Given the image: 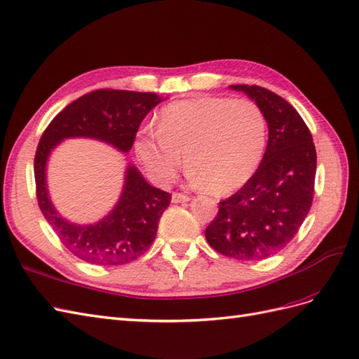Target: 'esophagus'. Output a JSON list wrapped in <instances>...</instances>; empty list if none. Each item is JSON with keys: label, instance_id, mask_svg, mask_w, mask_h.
I'll return each instance as SVG.
<instances>
[{"label": "esophagus", "instance_id": "obj_1", "mask_svg": "<svg viewBox=\"0 0 359 359\" xmlns=\"http://www.w3.org/2000/svg\"><path fill=\"white\" fill-rule=\"evenodd\" d=\"M172 203H187L191 200L189 196H187V194H182V192H174L172 197H171Z\"/></svg>", "mask_w": 359, "mask_h": 359}]
</instances>
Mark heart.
Listing matches in <instances>:
<instances>
[{
	"instance_id": "b5f03b06",
	"label": "heart",
	"mask_w": 359,
	"mask_h": 359,
	"mask_svg": "<svg viewBox=\"0 0 359 359\" xmlns=\"http://www.w3.org/2000/svg\"><path fill=\"white\" fill-rule=\"evenodd\" d=\"M268 123L252 100L201 96L177 100L159 112L158 128L142 126L135 155L159 185H168L182 165L197 187L230 192L259 168L266 147Z\"/></svg>"
}]
</instances>
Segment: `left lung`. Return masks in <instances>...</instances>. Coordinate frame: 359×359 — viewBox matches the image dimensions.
Here are the masks:
<instances>
[{
    "mask_svg": "<svg viewBox=\"0 0 359 359\" xmlns=\"http://www.w3.org/2000/svg\"><path fill=\"white\" fill-rule=\"evenodd\" d=\"M257 104L268 121L264 156L250 180L208 225L210 247L227 257L264 260L287 247L310 212L316 147L310 129L287 100L259 86H230Z\"/></svg>",
    "mask_w": 359,
    "mask_h": 359,
    "instance_id": "8db88e82",
    "label": "left lung"
}]
</instances>
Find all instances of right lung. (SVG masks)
I'll return each instance as SVG.
<instances>
[{
  "label": "right lung",
  "instance_id": "add662e5",
  "mask_svg": "<svg viewBox=\"0 0 359 359\" xmlns=\"http://www.w3.org/2000/svg\"><path fill=\"white\" fill-rule=\"evenodd\" d=\"M162 99L156 93L128 90H96L69 104L45 129L34 156L39 208L61 243L78 259L97 266H118L144 254L156 238L163 210L171 196L153 188L134 167L128 165L121 196L105 218L96 224L69 222L55 210L46 187V162L66 138L84 137L108 142L128 153L141 121Z\"/></svg>",
  "mask_w": 359,
  "mask_h": 359
}]
</instances>
